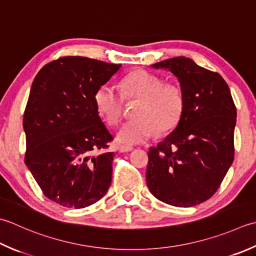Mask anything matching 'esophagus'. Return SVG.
Returning <instances> with one entry per match:
<instances>
[{
  "label": "esophagus",
  "instance_id": "obj_1",
  "mask_svg": "<svg viewBox=\"0 0 256 256\" xmlns=\"http://www.w3.org/2000/svg\"><path fill=\"white\" fill-rule=\"evenodd\" d=\"M120 152H122V153H125V152H131V151H133V148L132 146H126V145H121V146H120Z\"/></svg>",
  "mask_w": 256,
  "mask_h": 256
}]
</instances>
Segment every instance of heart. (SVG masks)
<instances>
[{"label": "heart", "mask_w": 256, "mask_h": 256, "mask_svg": "<svg viewBox=\"0 0 256 256\" xmlns=\"http://www.w3.org/2000/svg\"><path fill=\"white\" fill-rule=\"evenodd\" d=\"M122 94L112 85L102 84L94 94L98 114L108 125H116L123 116L124 100L138 101L133 121L123 124L118 131V143L134 145L148 141L156 131H173L181 121L185 108L182 88L174 83H163L156 75L145 70H134L121 82Z\"/></svg>", "instance_id": "1"}]
</instances>
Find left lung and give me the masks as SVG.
<instances>
[{"label": "left lung", "instance_id": "left-lung-1", "mask_svg": "<svg viewBox=\"0 0 256 256\" xmlns=\"http://www.w3.org/2000/svg\"><path fill=\"white\" fill-rule=\"evenodd\" d=\"M178 78L185 98L181 121L148 153L146 184L160 201L190 208L218 191L234 160L236 108L216 72L178 56L152 65Z\"/></svg>", "mask_w": 256, "mask_h": 256}]
</instances>
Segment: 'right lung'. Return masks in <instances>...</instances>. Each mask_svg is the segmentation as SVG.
I'll use <instances>...</instances> for the list:
<instances>
[{
  "instance_id": "add662e5",
  "label": "right lung",
  "mask_w": 256,
  "mask_h": 256,
  "mask_svg": "<svg viewBox=\"0 0 256 256\" xmlns=\"http://www.w3.org/2000/svg\"><path fill=\"white\" fill-rule=\"evenodd\" d=\"M121 64L63 56L40 70L25 108V164L43 194L65 208H83L111 185L113 135L94 103L96 88Z\"/></svg>"
}]
</instances>
